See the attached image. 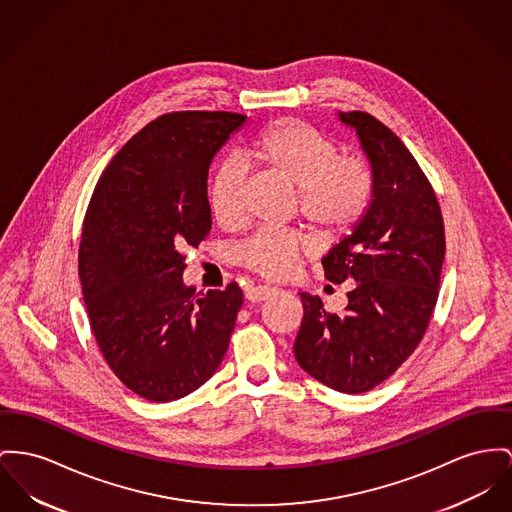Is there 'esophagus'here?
<instances>
[{
  "label": "esophagus",
  "mask_w": 512,
  "mask_h": 512,
  "mask_svg": "<svg viewBox=\"0 0 512 512\" xmlns=\"http://www.w3.org/2000/svg\"><path fill=\"white\" fill-rule=\"evenodd\" d=\"M277 293L275 287H268V285H258V287H252L246 291V301L248 303H262L266 299H270L272 295Z\"/></svg>",
  "instance_id": "34e87169"
}]
</instances>
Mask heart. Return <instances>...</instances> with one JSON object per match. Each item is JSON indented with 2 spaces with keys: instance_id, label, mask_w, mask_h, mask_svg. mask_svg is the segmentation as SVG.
<instances>
[{
  "instance_id": "b5f03b06",
  "label": "heart",
  "mask_w": 512,
  "mask_h": 512,
  "mask_svg": "<svg viewBox=\"0 0 512 512\" xmlns=\"http://www.w3.org/2000/svg\"><path fill=\"white\" fill-rule=\"evenodd\" d=\"M242 159L297 190L301 217L324 242L349 237L375 202V171L361 155H341L340 143L299 118H281L252 139ZM217 227L235 231L244 223L242 172L223 165L207 192ZM303 244L293 233L256 231L235 248L237 264L268 279L289 275Z\"/></svg>"
}]
</instances>
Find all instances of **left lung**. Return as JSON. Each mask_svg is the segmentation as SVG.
<instances>
[{
  "label": "left lung",
  "instance_id": "obj_1",
  "mask_svg": "<svg viewBox=\"0 0 512 512\" xmlns=\"http://www.w3.org/2000/svg\"><path fill=\"white\" fill-rule=\"evenodd\" d=\"M340 120L355 128L375 171V202L322 258L326 279L351 287L345 312L301 293L305 316L293 349L308 375L361 394L394 375L423 340L446 242L435 190L402 139L369 112H340Z\"/></svg>",
  "mask_w": 512,
  "mask_h": 512
}]
</instances>
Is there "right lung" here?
I'll return each instance as SVG.
<instances>
[{"label":"right lung","mask_w":512,"mask_h":512,"mask_svg":"<svg viewBox=\"0 0 512 512\" xmlns=\"http://www.w3.org/2000/svg\"><path fill=\"white\" fill-rule=\"evenodd\" d=\"M246 116L186 110L137 132L99 178L79 244V277L106 365L149 402L178 400L221 365L242 291L196 293L182 254L211 231L207 172Z\"/></svg>","instance_id":"right-lung-1"}]
</instances>
